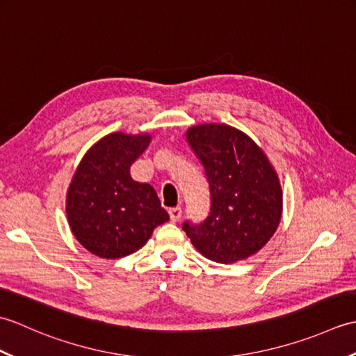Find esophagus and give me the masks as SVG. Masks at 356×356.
Returning <instances> with one entry per match:
<instances>
[{
	"label": "esophagus",
	"instance_id": "esophagus-1",
	"mask_svg": "<svg viewBox=\"0 0 356 356\" xmlns=\"http://www.w3.org/2000/svg\"><path fill=\"white\" fill-rule=\"evenodd\" d=\"M168 214H170L171 222H179L180 217H182V208H170Z\"/></svg>",
	"mask_w": 356,
	"mask_h": 356
}]
</instances>
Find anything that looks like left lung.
<instances>
[{"label":"left lung","instance_id":"obj_1","mask_svg":"<svg viewBox=\"0 0 356 356\" xmlns=\"http://www.w3.org/2000/svg\"><path fill=\"white\" fill-rule=\"evenodd\" d=\"M186 140L205 168L211 211L200 225L184 223L191 243L207 259L231 264L259 252L277 231L283 193L264 151L226 124H200Z\"/></svg>","mask_w":356,"mask_h":356}]
</instances>
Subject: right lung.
I'll return each mask as SVG.
<instances>
[{"instance_id": "right-lung-1", "label": "right lung", "mask_w": 356, "mask_h": 356, "mask_svg": "<svg viewBox=\"0 0 356 356\" xmlns=\"http://www.w3.org/2000/svg\"><path fill=\"white\" fill-rule=\"evenodd\" d=\"M151 134L110 133L82 157L67 191L65 213L73 236L101 259H122L147 243L170 220L154 188L131 179L130 166Z\"/></svg>"}]
</instances>
